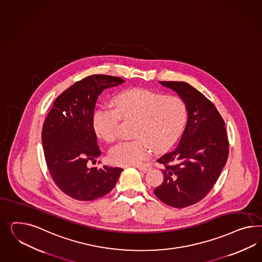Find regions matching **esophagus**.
<instances>
[{
  "label": "esophagus",
  "instance_id": "esophagus-1",
  "mask_svg": "<svg viewBox=\"0 0 262 262\" xmlns=\"http://www.w3.org/2000/svg\"><path fill=\"white\" fill-rule=\"evenodd\" d=\"M137 168L139 169V170H141V171L143 172V173H146L147 171H149L150 167H146V166H142V165H139V166H137Z\"/></svg>",
  "mask_w": 262,
  "mask_h": 262
}]
</instances>
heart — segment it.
I'll use <instances>...</instances> for the list:
<instances>
[{
  "mask_svg": "<svg viewBox=\"0 0 262 262\" xmlns=\"http://www.w3.org/2000/svg\"><path fill=\"white\" fill-rule=\"evenodd\" d=\"M113 108L99 107L93 116L96 134L106 142L118 136L120 120H134L133 141L118 143L109 151L116 165H141L153 149L163 152L177 141L187 123V105L182 98L135 89L113 98Z\"/></svg>",
  "mask_w": 262,
  "mask_h": 262,
  "instance_id": "b5f03b06",
  "label": "heart"
}]
</instances>
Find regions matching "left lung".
Returning <instances> with one entry per match:
<instances>
[{
	"label": "left lung",
	"mask_w": 262,
	"mask_h": 262,
	"mask_svg": "<svg viewBox=\"0 0 262 262\" xmlns=\"http://www.w3.org/2000/svg\"><path fill=\"white\" fill-rule=\"evenodd\" d=\"M187 105V121L178 146L157 160L163 164V183L154 189L173 208H186L208 194L229 155L225 122L215 106L188 83L159 81Z\"/></svg>",
	"instance_id": "obj_1"
}]
</instances>
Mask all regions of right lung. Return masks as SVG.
<instances>
[{"label": "right lung", "mask_w": 262, "mask_h": 262, "mask_svg": "<svg viewBox=\"0 0 262 262\" xmlns=\"http://www.w3.org/2000/svg\"><path fill=\"white\" fill-rule=\"evenodd\" d=\"M124 82L117 76L90 75L57 97L42 129L46 163L55 185L78 201H92L112 190L120 167H88L101 155L93 116L98 96Z\"/></svg>", "instance_id": "obj_1"}]
</instances>
